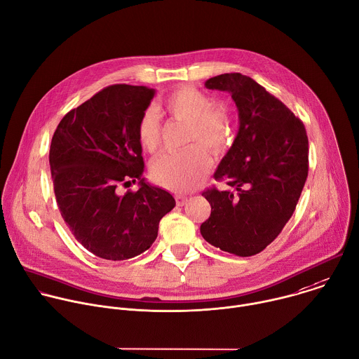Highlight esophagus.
<instances>
[{
	"mask_svg": "<svg viewBox=\"0 0 359 359\" xmlns=\"http://www.w3.org/2000/svg\"><path fill=\"white\" fill-rule=\"evenodd\" d=\"M187 201H189V197H187V196L176 194V203H177V205H184Z\"/></svg>",
	"mask_w": 359,
	"mask_h": 359,
	"instance_id": "obj_1",
	"label": "esophagus"
}]
</instances>
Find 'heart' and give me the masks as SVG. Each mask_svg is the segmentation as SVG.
<instances>
[{"mask_svg": "<svg viewBox=\"0 0 359 359\" xmlns=\"http://www.w3.org/2000/svg\"><path fill=\"white\" fill-rule=\"evenodd\" d=\"M161 105L170 116L186 124L184 144H194L158 156L152 162L151 173L159 184L186 191L204 177L210 166V158L201 147L212 155L226 149L232 135L231 115L225 105H212L208 95L193 87L172 91ZM137 133L142 148L149 152L156 151L161 138V116L155 108L149 107L142 112Z\"/></svg>", "mask_w": 359, "mask_h": 359, "instance_id": "heart-1", "label": "heart"}]
</instances>
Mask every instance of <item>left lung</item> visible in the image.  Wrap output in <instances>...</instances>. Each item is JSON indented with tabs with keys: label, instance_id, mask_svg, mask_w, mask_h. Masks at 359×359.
<instances>
[{
	"label": "left lung",
	"instance_id": "1",
	"mask_svg": "<svg viewBox=\"0 0 359 359\" xmlns=\"http://www.w3.org/2000/svg\"><path fill=\"white\" fill-rule=\"evenodd\" d=\"M205 87L231 94L240 123L214 172L229 187L203 193L211 214L200 232L221 251L252 257L275 240L296 208L309 172L307 134L282 101L248 76L219 74Z\"/></svg>",
	"mask_w": 359,
	"mask_h": 359
}]
</instances>
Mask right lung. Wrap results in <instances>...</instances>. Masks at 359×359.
<instances>
[{
    "mask_svg": "<svg viewBox=\"0 0 359 359\" xmlns=\"http://www.w3.org/2000/svg\"><path fill=\"white\" fill-rule=\"evenodd\" d=\"M156 90L115 84L69 111L50 144L49 163L60 214L76 240L93 255L126 261L145 252L159 221L176 201L142 177L138 121ZM139 180L134 194L119 184Z\"/></svg>",
    "mask_w": 359,
    "mask_h": 359,
    "instance_id": "1",
    "label": "right lung"
}]
</instances>
